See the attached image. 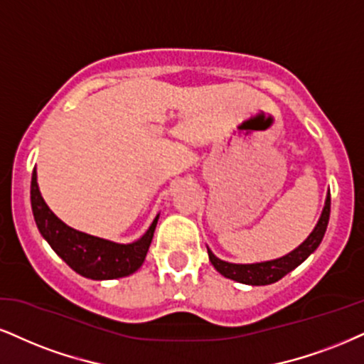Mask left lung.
I'll use <instances>...</instances> for the list:
<instances>
[{
	"instance_id": "obj_1",
	"label": "left lung",
	"mask_w": 364,
	"mask_h": 364,
	"mask_svg": "<svg viewBox=\"0 0 364 364\" xmlns=\"http://www.w3.org/2000/svg\"><path fill=\"white\" fill-rule=\"evenodd\" d=\"M329 214H331V194L327 192L326 197V205L322 209V214L317 221L316 228L311 235L307 236V240L304 241L299 248L290 251L285 257L270 259V262H262V263H248V264H240V263H230L219 259L216 255L208 248L209 259L214 264V268L221 273L223 277L231 278V280L240 282V284L246 285H270L275 282L284 278L287 273L297 268L300 263H304L311 257L314 251L317 250V246L321 245L322 237L326 235L327 223H329Z\"/></svg>"
}]
</instances>
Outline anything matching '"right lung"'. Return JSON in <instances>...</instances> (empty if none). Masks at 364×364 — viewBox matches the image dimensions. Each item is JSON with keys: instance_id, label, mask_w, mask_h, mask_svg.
Wrapping results in <instances>:
<instances>
[{"instance_id": "1", "label": "right lung", "mask_w": 364, "mask_h": 364, "mask_svg": "<svg viewBox=\"0 0 364 364\" xmlns=\"http://www.w3.org/2000/svg\"><path fill=\"white\" fill-rule=\"evenodd\" d=\"M30 199L40 235L47 240V243L52 246L58 257L79 275L92 278V280H113V278L132 275L145 262L146 251L154 240L159 216L154 219V223L150 224V228L140 240L128 245H119L114 241L80 232L60 221L45 204L43 197L40 194L35 168L31 173Z\"/></svg>"}]
</instances>
